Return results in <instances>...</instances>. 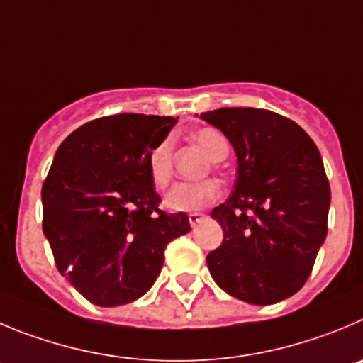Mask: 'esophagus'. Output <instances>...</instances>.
<instances>
[{
  "label": "esophagus",
  "mask_w": 363,
  "mask_h": 363,
  "mask_svg": "<svg viewBox=\"0 0 363 363\" xmlns=\"http://www.w3.org/2000/svg\"><path fill=\"white\" fill-rule=\"evenodd\" d=\"M202 218H204V215H202V213H189L188 215L189 225H191V228H195V225H197Z\"/></svg>",
  "instance_id": "esophagus-1"
}]
</instances>
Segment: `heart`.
<instances>
[{"label":"heart","instance_id":"1","mask_svg":"<svg viewBox=\"0 0 363 363\" xmlns=\"http://www.w3.org/2000/svg\"><path fill=\"white\" fill-rule=\"evenodd\" d=\"M195 141L213 161H222L229 154V143L216 128H199L193 134ZM148 175L157 188H164L174 175V140L164 138L150 148L147 157ZM220 189L213 181L179 182L166 193L164 206L170 211H199L218 199Z\"/></svg>","mask_w":363,"mask_h":363}]
</instances>
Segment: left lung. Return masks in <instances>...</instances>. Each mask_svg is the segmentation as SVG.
I'll return each instance as SVG.
<instances>
[{
	"label": "left lung",
	"instance_id": "obj_1",
	"mask_svg": "<svg viewBox=\"0 0 363 363\" xmlns=\"http://www.w3.org/2000/svg\"><path fill=\"white\" fill-rule=\"evenodd\" d=\"M201 118L238 157L231 197L211 211L223 242L206 258L209 272L236 299L279 303L303 289L326 238L331 191L319 148L272 111L225 107Z\"/></svg>",
	"mask_w": 363,
	"mask_h": 363
}]
</instances>
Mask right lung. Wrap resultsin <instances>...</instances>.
<instances>
[{"label": "right lung", "mask_w": 363, "mask_h": 363, "mask_svg": "<svg viewBox=\"0 0 363 363\" xmlns=\"http://www.w3.org/2000/svg\"><path fill=\"white\" fill-rule=\"evenodd\" d=\"M172 116L113 114L82 125L57 148L43 184V231L59 272L96 306L132 303L150 290L186 213L159 209L150 148Z\"/></svg>", "instance_id": "add662e5"}]
</instances>
